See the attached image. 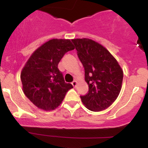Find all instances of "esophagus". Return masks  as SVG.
<instances>
[{"instance_id":"1","label":"esophagus","mask_w":148,"mask_h":148,"mask_svg":"<svg viewBox=\"0 0 148 148\" xmlns=\"http://www.w3.org/2000/svg\"><path fill=\"white\" fill-rule=\"evenodd\" d=\"M72 86H74V87H76V85H77V81H73V82L72 83Z\"/></svg>"}]
</instances>
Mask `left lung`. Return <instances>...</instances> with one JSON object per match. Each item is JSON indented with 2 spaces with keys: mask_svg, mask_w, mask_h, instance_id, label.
Here are the masks:
<instances>
[{
  "mask_svg": "<svg viewBox=\"0 0 148 148\" xmlns=\"http://www.w3.org/2000/svg\"><path fill=\"white\" fill-rule=\"evenodd\" d=\"M85 69V81L89 87L80 96L87 108L101 111L117 99L122 88L123 71L118 61L102 45L90 39L72 40Z\"/></svg>",
  "mask_w": 148,
  "mask_h": 148,
  "instance_id": "obj_1",
  "label": "left lung"
}]
</instances>
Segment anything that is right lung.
Wrapping results in <instances>:
<instances>
[{
  "label": "right lung",
  "mask_w": 148,
  "mask_h": 148,
  "mask_svg": "<svg viewBox=\"0 0 148 148\" xmlns=\"http://www.w3.org/2000/svg\"><path fill=\"white\" fill-rule=\"evenodd\" d=\"M70 40L52 39L33 53L21 73L23 91L35 106L45 111L56 109L73 88L64 82L58 64L69 51Z\"/></svg>",
  "instance_id": "add662e5"
}]
</instances>
